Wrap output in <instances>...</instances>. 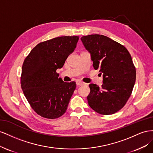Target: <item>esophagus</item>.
Wrapping results in <instances>:
<instances>
[{"label":"esophagus","instance_id":"34e87169","mask_svg":"<svg viewBox=\"0 0 153 153\" xmlns=\"http://www.w3.org/2000/svg\"><path fill=\"white\" fill-rule=\"evenodd\" d=\"M76 84L77 86H82V85H85V82H82L81 81H76Z\"/></svg>","mask_w":153,"mask_h":153}]
</instances>
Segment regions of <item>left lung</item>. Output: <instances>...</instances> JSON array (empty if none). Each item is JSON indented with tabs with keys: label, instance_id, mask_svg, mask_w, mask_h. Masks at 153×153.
<instances>
[{
	"label": "left lung",
	"instance_id": "left-lung-1",
	"mask_svg": "<svg viewBox=\"0 0 153 153\" xmlns=\"http://www.w3.org/2000/svg\"><path fill=\"white\" fill-rule=\"evenodd\" d=\"M81 40L90 52L94 69L103 74L101 87L89 85V106L99 114H113L124 106L132 93L136 68L131 56L124 45L106 36L90 34Z\"/></svg>",
	"mask_w": 153,
	"mask_h": 153
}]
</instances>
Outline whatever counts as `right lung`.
<instances>
[{"label":"right lung","mask_w":153,"mask_h":153,"mask_svg":"<svg viewBox=\"0 0 153 153\" xmlns=\"http://www.w3.org/2000/svg\"><path fill=\"white\" fill-rule=\"evenodd\" d=\"M79 36H60L40 42L24 59L20 85L26 99L38 115L49 119L62 116L76 89L65 82L56 70L62 68L75 49Z\"/></svg>","instance_id":"1"}]
</instances>
